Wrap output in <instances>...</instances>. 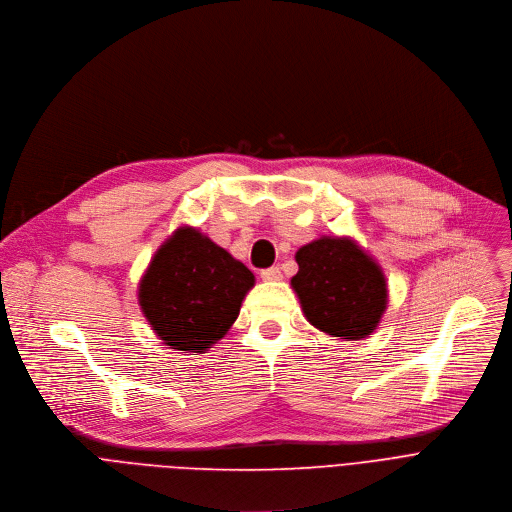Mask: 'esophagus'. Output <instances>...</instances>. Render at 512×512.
Wrapping results in <instances>:
<instances>
[{"instance_id":"obj_1","label":"esophagus","mask_w":512,"mask_h":512,"mask_svg":"<svg viewBox=\"0 0 512 512\" xmlns=\"http://www.w3.org/2000/svg\"><path fill=\"white\" fill-rule=\"evenodd\" d=\"M260 278L266 280V282H272V280H280L282 278V272L278 266H270V268H264L260 270Z\"/></svg>"}]
</instances>
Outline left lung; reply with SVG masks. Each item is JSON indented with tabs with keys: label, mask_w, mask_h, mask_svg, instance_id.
Masks as SVG:
<instances>
[{
	"label": "left lung",
	"mask_w": 512,
	"mask_h": 512,
	"mask_svg": "<svg viewBox=\"0 0 512 512\" xmlns=\"http://www.w3.org/2000/svg\"><path fill=\"white\" fill-rule=\"evenodd\" d=\"M296 264L290 284L311 325L353 341L373 333L387 306V284L357 244L325 236L302 246Z\"/></svg>",
	"instance_id": "8db88e82"
}]
</instances>
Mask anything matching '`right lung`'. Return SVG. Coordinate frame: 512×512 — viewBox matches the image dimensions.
<instances>
[{"instance_id": "obj_1", "label": "right lung", "mask_w": 512, "mask_h": 512, "mask_svg": "<svg viewBox=\"0 0 512 512\" xmlns=\"http://www.w3.org/2000/svg\"><path fill=\"white\" fill-rule=\"evenodd\" d=\"M254 274L193 228H179L153 256L139 304L157 337L177 351L203 353L240 315Z\"/></svg>"}]
</instances>
